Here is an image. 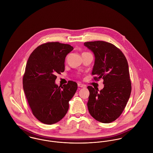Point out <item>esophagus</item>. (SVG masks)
Segmentation results:
<instances>
[{"label": "esophagus", "instance_id": "esophagus-1", "mask_svg": "<svg viewBox=\"0 0 153 153\" xmlns=\"http://www.w3.org/2000/svg\"><path fill=\"white\" fill-rule=\"evenodd\" d=\"M78 86L79 87H86V85H84V84H81V83H78Z\"/></svg>", "mask_w": 153, "mask_h": 153}]
</instances>
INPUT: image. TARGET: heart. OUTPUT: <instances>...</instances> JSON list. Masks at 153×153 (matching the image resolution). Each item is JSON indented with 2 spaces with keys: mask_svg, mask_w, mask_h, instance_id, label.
Here are the masks:
<instances>
[{
  "mask_svg": "<svg viewBox=\"0 0 153 153\" xmlns=\"http://www.w3.org/2000/svg\"><path fill=\"white\" fill-rule=\"evenodd\" d=\"M84 53H85V52H84Z\"/></svg>",
  "mask_w": 153,
  "mask_h": 153,
  "instance_id": "b5f03b06",
  "label": "heart"
}]
</instances>
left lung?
Returning <instances> with one entry per match:
<instances>
[{"instance_id": "left-lung-1", "label": "left lung", "mask_w": 153, "mask_h": 153, "mask_svg": "<svg viewBox=\"0 0 153 153\" xmlns=\"http://www.w3.org/2000/svg\"><path fill=\"white\" fill-rule=\"evenodd\" d=\"M94 54L92 75L95 81L104 80V87L98 89L88 86V108L91 115L102 123L117 119L130 98L131 83L128 62L124 53L113 44L104 41L85 42Z\"/></svg>"}]
</instances>
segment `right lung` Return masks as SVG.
I'll return each instance as SVG.
<instances>
[{
    "label": "right lung",
    "instance_id": "add662e5",
    "mask_svg": "<svg viewBox=\"0 0 153 153\" xmlns=\"http://www.w3.org/2000/svg\"><path fill=\"white\" fill-rule=\"evenodd\" d=\"M73 49L68 44L47 42L38 46L27 60L23 90L33 115L45 124L56 123L65 117L77 90V84L72 81L63 87L55 82L56 74L64 72L65 57Z\"/></svg>",
    "mask_w": 153,
    "mask_h": 153
}]
</instances>
